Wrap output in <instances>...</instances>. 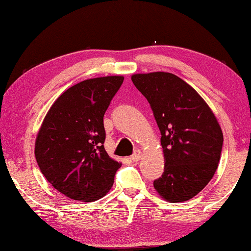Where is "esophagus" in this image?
<instances>
[{
	"label": "esophagus",
	"mask_w": 251,
	"mask_h": 251,
	"mask_svg": "<svg viewBox=\"0 0 251 251\" xmlns=\"http://www.w3.org/2000/svg\"><path fill=\"white\" fill-rule=\"evenodd\" d=\"M141 156H142V153H141L140 150H135L134 151V153L130 156V160L133 162H137L141 159Z\"/></svg>",
	"instance_id": "obj_1"
}]
</instances>
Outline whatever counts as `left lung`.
Listing matches in <instances>:
<instances>
[{
	"label": "left lung",
	"mask_w": 251,
	"mask_h": 251,
	"mask_svg": "<svg viewBox=\"0 0 251 251\" xmlns=\"http://www.w3.org/2000/svg\"><path fill=\"white\" fill-rule=\"evenodd\" d=\"M132 82L150 103L161 134L165 168L154 189L171 202L190 200L216 172L221 126L198 92L174 74H135Z\"/></svg>",
	"instance_id": "left-lung-1"
}]
</instances>
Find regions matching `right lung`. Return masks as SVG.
<instances>
[{
	"instance_id": "1",
	"label": "right lung",
	"mask_w": 251,
	"mask_h": 251,
	"mask_svg": "<svg viewBox=\"0 0 251 251\" xmlns=\"http://www.w3.org/2000/svg\"><path fill=\"white\" fill-rule=\"evenodd\" d=\"M123 76L83 80L56 99L35 142L42 174L73 200L91 202L108 193L121 162L104 149L103 116Z\"/></svg>"
}]
</instances>
